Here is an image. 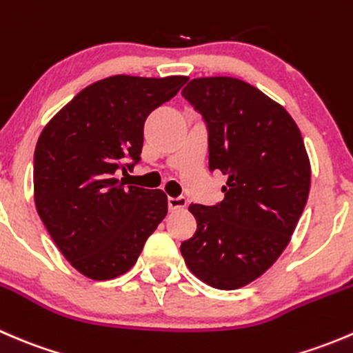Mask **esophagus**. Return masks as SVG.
Returning a JSON list of instances; mask_svg holds the SVG:
<instances>
[{
    "label": "esophagus",
    "mask_w": 353,
    "mask_h": 353,
    "mask_svg": "<svg viewBox=\"0 0 353 353\" xmlns=\"http://www.w3.org/2000/svg\"><path fill=\"white\" fill-rule=\"evenodd\" d=\"M167 205H169L170 212H176V210H184L188 205V199L184 196H176V198L169 196L167 198Z\"/></svg>",
    "instance_id": "esophagus-1"
}]
</instances>
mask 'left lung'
Instances as JSON below:
<instances>
[{
    "instance_id": "8db88e82",
    "label": "left lung",
    "mask_w": 353,
    "mask_h": 353,
    "mask_svg": "<svg viewBox=\"0 0 353 353\" xmlns=\"http://www.w3.org/2000/svg\"><path fill=\"white\" fill-rule=\"evenodd\" d=\"M183 97L206 124L210 170L227 184L216 205L190 206L198 227L181 254L201 282L234 290L287 248L309 196L307 152L290 114L243 80L194 78Z\"/></svg>"
}]
</instances>
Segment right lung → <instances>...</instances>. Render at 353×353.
<instances>
[{
  "label": "right lung",
  "instance_id": "right-lung-1",
  "mask_svg": "<svg viewBox=\"0 0 353 353\" xmlns=\"http://www.w3.org/2000/svg\"><path fill=\"white\" fill-rule=\"evenodd\" d=\"M188 77L116 74L88 85L42 130L34 154V199L49 236L71 266L110 280L137 263L167 215L160 190L124 188L140 162L145 119Z\"/></svg>",
  "mask_w": 353,
  "mask_h": 353
}]
</instances>
